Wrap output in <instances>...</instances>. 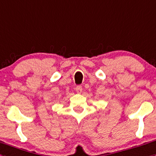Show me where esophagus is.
<instances>
[{
    "mask_svg": "<svg viewBox=\"0 0 156 156\" xmlns=\"http://www.w3.org/2000/svg\"><path fill=\"white\" fill-rule=\"evenodd\" d=\"M83 90V87L81 86H77L76 87V91L77 94H80Z\"/></svg>",
    "mask_w": 156,
    "mask_h": 156,
    "instance_id": "obj_1",
    "label": "esophagus"
}]
</instances>
